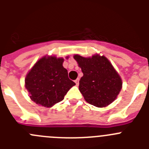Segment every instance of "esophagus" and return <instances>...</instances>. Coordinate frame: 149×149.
Listing matches in <instances>:
<instances>
[{"mask_svg":"<svg viewBox=\"0 0 149 149\" xmlns=\"http://www.w3.org/2000/svg\"><path fill=\"white\" fill-rule=\"evenodd\" d=\"M74 82H75L76 85H77V86H78V84H79V78H77V80H75V81H74Z\"/></svg>","mask_w":149,"mask_h":149,"instance_id":"34e87169","label":"esophagus"}]
</instances>
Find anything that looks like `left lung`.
I'll use <instances>...</instances> for the list:
<instances>
[{
	"instance_id": "obj_1",
	"label": "left lung",
	"mask_w": 149,
	"mask_h": 149,
	"mask_svg": "<svg viewBox=\"0 0 149 149\" xmlns=\"http://www.w3.org/2000/svg\"><path fill=\"white\" fill-rule=\"evenodd\" d=\"M84 76L79 81V90L90 104L104 107L116 98L122 89L120 76L107 59L96 54L85 58L74 55Z\"/></svg>"
}]
</instances>
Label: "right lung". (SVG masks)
<instances>
[{"instance_id":"1","label":"right lung","mask_w":149,"mask_h":149,"mask_svg":"<svg viewBox=\"0 0 149 149\" xmlns=\"http://www.w3.org/2000/svg\"><path fill=\"white\" fill-rule=\"evenodd\" d=\"M63 58L44 56L36 62L25 78L30 98L37 104L50 107L63 101L75 83L68 78Z\"/></svg>"}]
</instances>
